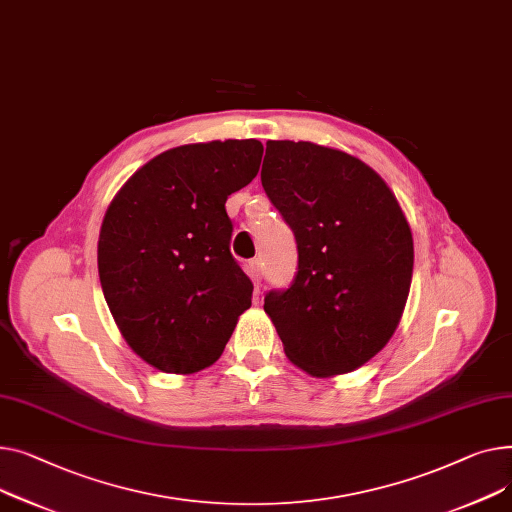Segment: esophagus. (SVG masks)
Listing matches in <instances>:
<instances>
[{"label":"esophagus","mask_w":512,"mask_h":512,"mask_svg":"<svg viewBox=\"0 0 512 512\" xmlns=\"http://www.w3.org/2000/svg\"><path fill=\"white\" fill-rule=\"evenodd\" d=\"M248 270H250V277H252V281L258 285L260 281H262V277H264V266H262V260H252L250 264H248Z\"/></svg>","instance_id":"obj_1"}]
</instances>
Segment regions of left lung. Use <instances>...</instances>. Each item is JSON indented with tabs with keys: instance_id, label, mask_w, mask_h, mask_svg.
<instances>
[{
	"instance_id": "left-lung-1",
	"label": "left lung",
	"mask_w": 512,
	"mask_h": 512,
	"mask_svg": "<svg viewBox=\"0 0 512 512\" xmlns=\"http://www.w3.org/2000/svg\"><path fill=\"white\" fill-rule=\"evenodd\" d=\"M262 188L297 242V275L264 297L289 362L314 378L362 368L401 322L413 235L384 179L345 150L268 140Z\"/></svg>"
}]
</instances>
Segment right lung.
Returning <instances> with one entry per match:
<instances>
[{
  "label": "right lung",
  "mask_w": 512,
  "mask_h": 512,
  "mask_svg": "<svg viewBox=\"0 0 512 512\" xmlns=\"http://www.w3.org/2000/svg\"><path fill=\"white\" fill-rule=\"evenodd\" d=\"M262 150L254 138L169 148L109 202L99 279L119 333L148 366H213L252 306L254 285L229 252L225 202L256 177Z\"/></svg>",
  "instance_id": "1"
}]
</instances>
